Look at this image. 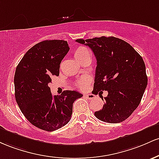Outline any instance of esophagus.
Listing matches in <instances>:
<instances>
[{"instance_id":"34e87169","label":"esophagus","mask_w":159,"mask_h":159,"mask_svg":"<svg viewBox=\"0 0 159 159\" xmlns=\"http://www.w3.org/2000/svg\"><path fill=\"white\" fill-rule=\"evenodd\" d=\"M85 96L86 98H88L89 100H92V99L94 98V95L92 94H85Z\"/></svg>"}]
</instances>
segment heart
<instances>
[{
	"instance_id": "heart-1",
	"label": "heart",
	"mask_w": 159,
	"mask_h": 159,
	"mask_svg": "<svg viewBox=\"0 0 159 159\" xmlns=\"http://www.w3.org/2000/svg\"><path fill=\"white\" fill-rule=\"evenodd\" d=\"M89 53L88 50L86 48L83 47V46H80L78 47L76 50L74 51V57L76 60L79 61L80 59L85 57ZM89 79L88 78H83V79L78 80L76 83V85L80 89H85L88 86Z\"/></svg>"
}]
</instances>
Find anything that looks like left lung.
<instances>
[{
  "instance_id": "8db88e82",
  "label": "left lung",
  "mask_w": 159,
  "mask_h": 159,
  "mask_svg": "<svg viewBox=\"0 0 159 159\" xmlns=\"http://www.w3.org/2000/svg\"><path fill=\"white\" fill-rule=\"evenodd\" d=\"M76 41L90 47L97 60L92 93L108 92L104 100L102 98L103 109L94 116L105 122H123L140 104L147 88V76L142 57L129 43L114 37Z\"/></svg>"
}]
</instances>
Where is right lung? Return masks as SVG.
Returning a JSON list of instances; mask_svg holds the SVG:
<instances>
[{"label":"right lung","instance_id":"obj_1","mask_svg":"<svg viewBox=\"0 0 159 159\" xmlns=\"http://www.w3.org/2000/svg\"><path fill=\"white\" fill-rule=\"evenodd\" d=\"M69 49L67 41L43 40L27 52L16 69V101L25 118L44 131H56L67 124L73 103L83 97L70 90L52 95L49 87L51 76L59 75L60 64Z\"/></svg>","mask_w":159,"mask_h":159}]
</instances>
